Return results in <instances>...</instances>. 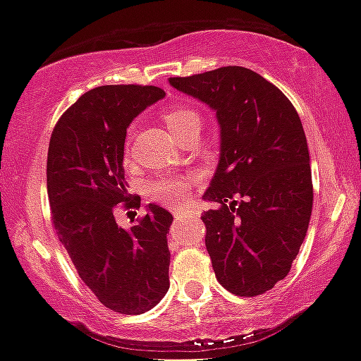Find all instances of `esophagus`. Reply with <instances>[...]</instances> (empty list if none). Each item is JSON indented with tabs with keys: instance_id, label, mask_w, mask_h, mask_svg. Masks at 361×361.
I'll use <instances>...</instances> for the list:
<instances>
[{
	"instance_id": "1",
	"label": "esophagus",
	"mask_w": 361,
	"mask_h": 361,
	"mask_svg": "<svg viewBox=\"0 0 361 361\" xmlns=\"http://www.w3.org/2000/svg\"><path fill=\"white\" fill-rule=\"evenodd\" d=\"M173 214H174V218H181L185 214V211L183 209H174Z\"/></svg>"
}]
</instances>
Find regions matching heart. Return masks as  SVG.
I'll return each mask as SVG.
<instances>
[{
    "label": "heart",
    "instance_id": "heart-1",
    "mask_svg": "<svg viewBox=\"0 0 361 361\" xmlns=\"http://www.w3.org/2000/svg\"><path fill=\"white\" fill-rule=\"evenodd\" d=\"M166 126L169 133L174 136L180 134L185 127L192 126V123L199 122L197 111L190 110V108H174L164 115ZM192 187L190 176H167L160 178L150 185V197L154 201H159L166 206H180L187 201L188 192Z\"/></svg>",
    "mask_w": 361,
    "mask_h": 361
}]
</instances>
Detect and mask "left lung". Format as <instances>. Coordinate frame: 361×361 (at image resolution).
I'll return each mask as SVG.
<instances>
[{"instance_id": "left-lung-1", "label": "left lung", "mask_w": 361, "mask_h": 361, "mask_svg": "<svg viewBox=\"0 0 361 361\" xmlns=\"http://www.w3.org/2000/svg\"><path fill=\"white\" fill-rule=\"evenodd\" d=\"M216 111L220 160L204 201L206 250L224 288L262 295L288 276L312 211L307 140L288 97L258 73L225 66L169 78Z\"/></svg>"}]
</instances>
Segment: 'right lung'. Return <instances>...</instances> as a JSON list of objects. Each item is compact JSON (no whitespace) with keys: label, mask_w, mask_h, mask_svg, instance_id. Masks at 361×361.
Listing matches in <instances>:
<instances>
[{"label":"right lung","mask_w":361,"mask_h":361,"mask_svg":"<svg viewBox=\"0 0 361 361\" xmlns=\"http://www.w3.org/2000/svg\"><path fill=\"white\" fill-rule=\"evenodd\" d=\"M164 96L154 85L96 87L64 111L50 137L47 192L54 228L85 286L120 314H143L169 290L173 214L148 204L129 228L113 214L120 202L140 207V197L126 188L123 143L129 123Z\"/></svg>","instance_id":"1"}]
</instances>
